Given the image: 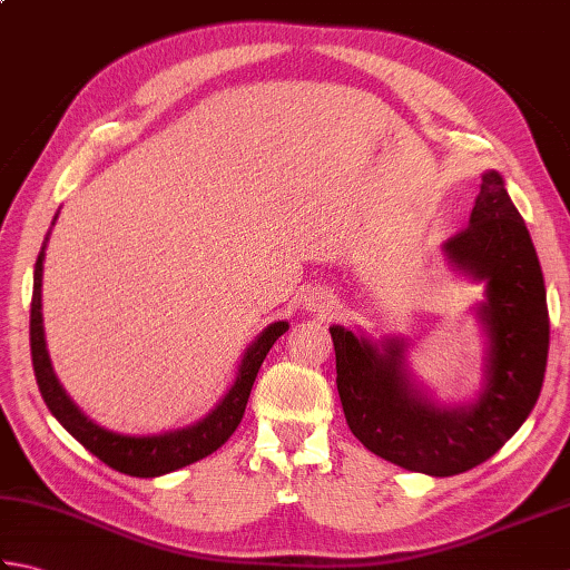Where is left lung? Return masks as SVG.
Returning <instances> with one entry per match:
<instances>
[{
  "label": "left lung",
  "mask_w": 570,
  "mask_h": 570,
  "mask_svg": "<svg viewBox=\"0 0 570 570\" xmlns=\"http://www.w3.org/2000/svg\"><path fill=\"white\" fill-rule=\"evenodd\" d=\"M458 266L488 282L480 308L490 335L488 386L478 404L439 409L409 384L404 347L377 353L333 325L337 394L350 431L384 460L433 478L485 463L534 409L549 357V306L541 264L500 174L482 176L470 225L445 242Z\"/></svg>",
  "instance_id": "obj_1"
}]
</instances>
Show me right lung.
Segmentation results:
<instances>
[{"label":"right lung","instance_id":"obj_1","mask_svg":"<svg viewBox=\"0 0 570 570\" xmlns=\"http://www.w3.org/2000/svg\"><path fill=\"white\" fill-rule=\"evenodd\" d=\"M48 235L43 239L39 259H36V266H33V296H31V323H29L33 374L48 411L63 423V429L72 435V439L80 441L92 455H98L105 465H110L112 470L125 472V475H131V478L166 475V472L196 463V460H203L205 455H210L217 451V448L225 445L229 435H233L235 429L239 426L242 416H245L252 384L257 380V372L262 367L266 353H269L272 345L288 331V323L286 321L272 323L269 328L257 337V343H254L245 353V357H242L237 380L233 384V390H229L227 396L223 399V404L217 406L208 419L196 423L193 429L164 433V435H149V439H135V435L112 433L98 426V423H92L85 414H80V409L70 402V396L63 392V386L58 384L51 360H48V350L43 341V318H41V278H43V254H46Z\"/></svg>","mask_w":570,"mask_h":570}]
</instances>
